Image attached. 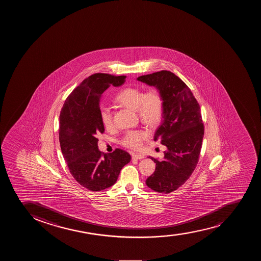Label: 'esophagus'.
I'll use <instances>...</instances> for the list:
<instances>
[{
	"label": "esophagus",
	"mask_w": 261,
	"mask_h": 261,
	"mask_svg": "<svg viewBox=\"0 0 261 261\" xmlns=\"http://www.w3.org/2000/svg\"><path fill=\"white\" fill-rule=\"evenodd\" d=\"M132 158L133 159L140 160V159H143V158H144V155H141V154H133Z\"/></svg>",
	"instance_id": "34e87169"
}]
</instances>
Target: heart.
<instances>
[{
    "label": "heart",
    "instance_id": "1",
    "mask_svg": "<svg viewBox=\"0 0 261 261\" xmlns=\"http://www.w3.org/2000/svg\"><path fill=\"white\" fill-rule=\"evenodd\" d=\"M116 103L126 108L135 110L141 121L148 126H155L160 122L164 113V100L158 89L151 88L144 93L139 88H125L116 97ZM99 118L107 130L113 127V118L111 110L106 106L99 109ZM148 137V133L143 130H130L121 138V145L137 150Z\"/></svg>",
    "mask_w": 261,
    "mask_h": 261
}]
</instances>
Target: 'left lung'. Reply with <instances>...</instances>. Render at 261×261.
Returning <instances> with one entry per match:
<instances>
[{"label":"left lung","instance_id":"1","mask_svg":"<svg viewBox=\"0 0 261 261\" xmlns=\"http://www.w3.org/2000/svg\"><path fill=\"white\" fill-rule=\"evenodd\" d=\"M137 80L158 88L164 100L163 121L154 140H160L167 150L163 161L150 156L156 166L145 183L155 192L170 193L186 183L198 163L204 135L200 106L188 86L171 71L161 70Z\"/></svg>","mask_w":261,"mask_h":261}]
</instances>
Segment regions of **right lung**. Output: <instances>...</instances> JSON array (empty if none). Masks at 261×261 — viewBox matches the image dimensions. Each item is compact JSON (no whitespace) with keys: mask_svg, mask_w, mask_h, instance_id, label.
Returning a JSON list of instances; mask_svg holds the SVG:
<instances>
[{"mask_svg":"<svg viewBox=\"0 0 261 261\" xmlns=\"http://www.w3.org/2000/svg\"><path fill=\"white\" fill-rule=\"evenodd\" d=\"M126 75L96 73L68 96L60 111V143L71 175L89 191H99L116 183L121 168L131 160L128 152L98 150V135L105 132L99 118V101L111 85L119 87Z\"/></svg>","mask_w":261,"mask_h":261,"instance_id":"obj_1","label":"right lung"}]
</instances>
